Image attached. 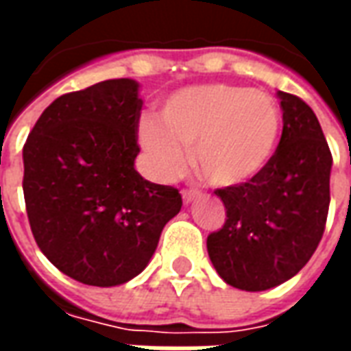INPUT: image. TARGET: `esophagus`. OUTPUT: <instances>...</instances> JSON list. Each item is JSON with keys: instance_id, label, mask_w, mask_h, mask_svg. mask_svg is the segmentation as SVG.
I'll use <instances>...</instances> for the list:
<instances>
[{"instance_id": "34e87169", "label": "esophagus", "mask_w": 351, "mask_h": 351, "mask_svg": "<svg viewBox=\"0 0 351 351\" xmlns=\"http://www.w3.org/2000/svg\"><path fill=\"white\" fill-rule=\"evenodd\" d=\"M197 197H199V191L182 190V199H184V203H186V205H188V203H191V201H195Z\"/></svg>"}]
</instances>
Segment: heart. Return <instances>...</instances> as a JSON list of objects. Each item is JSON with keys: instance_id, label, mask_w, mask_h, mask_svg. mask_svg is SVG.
<instances>
[{"instance_id": "b5f03b06", "label": "heart", "mask_w": 351, "mask_h": 351, "mask_svg": "<svg viewBox=\"0 0 351 351\" xmlns=\"http://www.w3.org/2000/svg\"><path fill=\"white\" fill-rule=\"evenodd\" d=\"M282 116L269 93L205 84L173 93L160 122L143 118L138 143L154 176L171 180L191 163L214 186L237 188L256 180L276 152Z\"/></svg>"}]
</instances>
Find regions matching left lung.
Returning <instances> with one entry per match:
<instances>
[{
  "label": "left lung",
  "mask_w": 351,
  "mask_h": 351,
  "mask_svg": "<svg viewBox=\"0 0 351 351\" xmlns=\"http://www.w3.org/2000/svg\"><path fill=\"white\" fill-rule=\"evenodd\" d=\"M282 137L263 173L244 186L214 193L228 220L206 239L208 258L226 284L265 291L308 263L329 213L331 150L314 110L278 92Z\"/></svg>",
  "instance_id": "8db88e82"
}]
</instances>
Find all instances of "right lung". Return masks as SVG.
<instances>
[{
    "label": "right lung",
    "mask_w": 351,
    "mask_h": 351,
    "mask_svg": "<svg viewBox=\"0 0 351 351\" xmlns=\"http://www.w3.org/2000/svg\"><path fill=\"white\" fill-rule=\"evenodd\" d=\"M141 107L135 80H103L52 101L24 145L35 243L86 286H120L145 271L182 206L176 188L135 171Z\"/></svg>",
    "instance_id": "add662e5"
}]
</instances>
